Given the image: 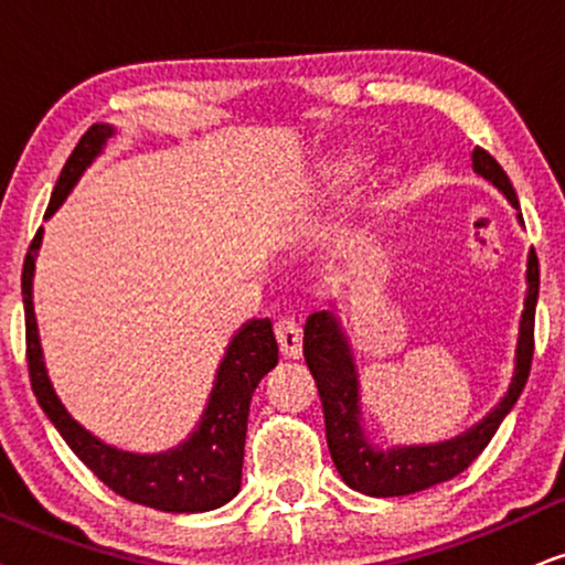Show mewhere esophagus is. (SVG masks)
Wrapping results in <instances>:
<instances>
[{
  "label": "esophagus",
  "mask_w": 565,
  "mask_h": 565,
  "mask_svg": "<svg viewBox=\"0 0 565 565\" xmlns=\"http://www.w3.org/2000/svg\"><path fill=\"white\" fill-rule=\"evenodd\" d=\"M276 339H278V349H281V354L289 356V360H297V356L302 354V326H299V320L289 316L278 318Z\"/></svg>",
  "instance_id": "34e87169"
}]
</instances>
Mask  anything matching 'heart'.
I'll return each mask as SVG.
<instances>
[{"label": "heart", "instance_id": "b5f03b06", "mask_svg": "<svg viewBox=\"0 0 565 565\" xmlns=\"http://www.w3.org/2000/svg\"><path fill=\"white\" fill-rule=\"evenodd\" d=\"M354 169H356V167H354L352 161H344L339 169H335V177H339V180H349V177L354 174Z\"/></svg>", "mask_w": 565, "mask_h": 565}]
</instances>
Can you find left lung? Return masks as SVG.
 Here are the masks:
<instances>
[{
    "label": "left lung",
    "mask_w": 565,
    "mask_h": 565,
    "mask_svg": "<svg viewBox=\"0 0 565 565\" xmlns=\"http://www.w3.org/2000/svg\"><path fill=\"white\" fill-rule=\"evenodd\" d=\"M472 167L477 174L490 180L498 190L509 198L513 209H519L516 190L505 174L501 163L477 146L472 153ZM519 221L521 213H519ZM540 295V263L537 253H530L526 260V299L524 312L519 323L516 341V370H513L509 394L492 409L482 423L467 430L459 438L435 443V446H409L391 448V451H377L370 446L360 425V381L349 352L347 335L341 333L339 320L333 312H312L305 323V362L316 377L320 404H323L326 417V440L331 459L339 469L341 480L356 492H365L373 498H396L409 495V492L433 488V484L451 480L461 475L484 446L492 440L505 414L513 409L516 398L524 391L526 377L532 370L534 354V310H537Z\"/></svg>",
    "instance_id": "8db88e82"
}]
</instances>
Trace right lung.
<instances>
[{
	"label": "right lung",
	"mask_w": 565,
	"mask_h": 565,
	"mask_svg": "<svg viewBox=\"0 0 565 565\" xmlns=\"http://www.w3.org/2000/svg\"><path fill=\"white\" fill-rule=\"evenodd\" d=\"M111 135L114 127L109 125L88 127V132L70 153L60 180H56L46 218L60 209L67 192L81 180L85 167L102 153L104 142ZM41 234L44 230L35 232L23 263L25 356L33 394L46 417L52 419V425L60 430L64 443L106 488L122 495L125 501L169 513H198L230 503L242 484V456H245L253 391L258 388L260 377L270 373L278 362V344L270 320H249L234 335L224 360H221L216 383H213L209 406L200 417L198 430L180 448L153 456L119 451V448L93 438L85 427L77 425L49 383L31 295L35 249L41 245Z\"/></svg>",
	"instance_id": "obj_1"
}]
</instances>
